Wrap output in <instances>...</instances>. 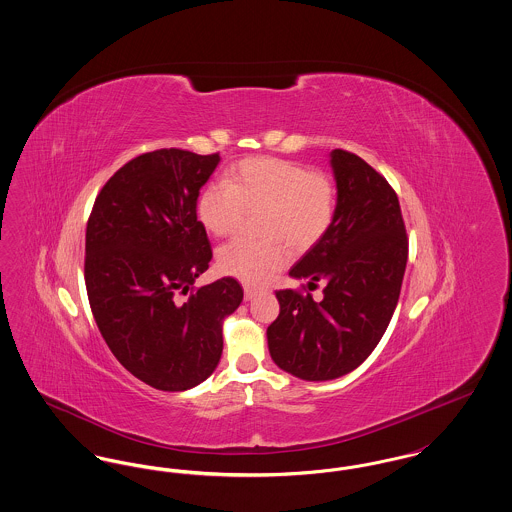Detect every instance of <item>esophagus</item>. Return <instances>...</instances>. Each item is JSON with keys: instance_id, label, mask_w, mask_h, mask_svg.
<instances>
[{"instance_id": "obj_1", "label": "esophagus", "mask_w": 512, "mask_h": 512, "mask_svg": "<svg viewBox=\"0 0 512 512\" xmlns=\"http://www.w3.org/2000/svg\"><path fill=\"white\" fill-rule=\"evenodd\" d=\"M257 293H259V290H255V288H249V286H245V288H244L245 301H251V299H253V297H257Z\"/></svg>"}]
</instances>
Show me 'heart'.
Segmentation results:
<instances>
[{"label": "heart", "mask_w": 512, "mask_h": 512, "mask_svg": "<svg viewBox=\"0 0 512 512\" xmlns=\"http://www.w3.org/2000/svg\"><path fill=\"white\" fill-rule=\"evenodd\" d=\"M263 242L234 240L220 247L219 268L245 284L259 286L288 263V249L317 244L336 213V188L322 172L276 159L251 157L224 174L222 184L207 186L197 197V219L203 228L224 238L238 230L244 211H259Z\"/></svg>", "instance_id": "1"}]
</instances>
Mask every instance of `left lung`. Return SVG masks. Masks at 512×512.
Wrapping results in <instances>:
<instances>
[{"mask_svg": "<svg viewBox=\"0 0 512 512\" xmlns=\"http://www.w3.org/2000/svg\"><path fill=\"white\" fill-rule=\"evenodd\" d=\"M336 213L328 232L290 270L322 299L276 292L280 315L267 328L268 351L284 372L326 382L363 365L395 311L409 242L388 180L355 153L330 151Z\"/></svg>", "mask_w": 512, "mask_h": 512, "instance_id": "1", "label": "left lung"}]
</instances>
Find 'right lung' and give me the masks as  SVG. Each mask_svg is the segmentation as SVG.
<instances>
[{
	"instance_id": "obj_1",
	"label": "right lung",
	"mask_w": 512,
	"mask_h": 512,
	"mask_svg": "<svg viewBox=\"0 0 512 512\" xmlns=\"http://www.w3.org/2000/svg\"><path fill=\"white\" fill-rule=\"evenodd\" d=\"M219 163V153H144L109 178L88 220L84 278L99 332L155 390H192L215 372L224 318L244 299L220 278L178 301L213 257L197 197Z\"/></svg>"
}]
</instances>
